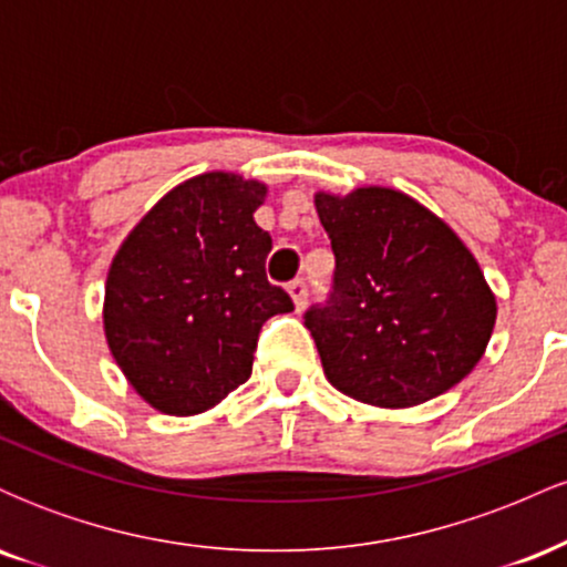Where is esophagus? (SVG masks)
Here are the masks:
<instances>
[{
    "mask_svg": "<svg viewBox=\"0 0 567 567\" xmlns=\"http://www.w3.org/2000/svg\"><path fill=\"white\" fill-rule=\"evenodd\" d=\"M288 290L292 296V303H296V309H303L306 301H309V282H306V279H292Z\"/></svg>",
    "mask_w": 567,
    "mask_h": 567,
    "instance_id": "34e87169",
    "label": "esophagus"
}]
</instances>
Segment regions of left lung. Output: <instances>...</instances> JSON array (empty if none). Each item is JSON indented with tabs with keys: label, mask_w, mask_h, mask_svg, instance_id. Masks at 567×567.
<instances>
[{
	"label": "left lung",
	"mask_w": 567,
	"mask_h": 567,
	"mask_svg": "<svg viewBox=\"0 0 567 567\" xmlns=\"http://www.w3.org/2000/svg\"><path fill=\"white\" fill-rule=\"evenodd\" d=\"M336 256L328 301L306 309L324 375L379 408L432 400L472 373L496 298L451 226L394 188L317 194Z\"/></svg>",
	"instance_id": "obj_1"
}]
</instances>
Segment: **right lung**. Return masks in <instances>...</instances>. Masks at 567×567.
<instances>
[{
    "instance_id": "1",
    "label": "right lung",
    "mask_w": 567,
    "mask_h": 567,
    "mask_svg": "<svg viewBox=\"0 0 567 567\" xmlns=\"http://www.w3.org/2000/svg\"><path fill=\"white\" fill-rule=\"evenodd\" d=\"M258 181L205 173L165 194L130 231L106 279L103 328L148 405L194 415L250 379L264 322L292 311L266 277Z\"/></svg>"
}]
</instances>
